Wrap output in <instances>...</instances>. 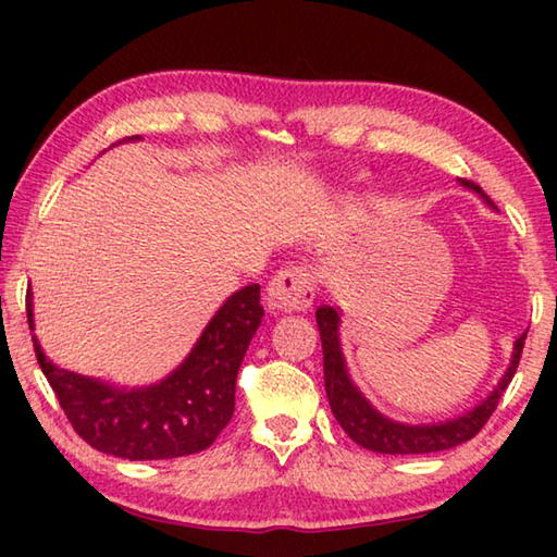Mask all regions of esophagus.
I'll return each instance as SVG.
<instances>
[{
    "label": "esophagus",
    "instance_id": "esophagus-1",
    "mask_svg": "<svg viewBox=\"0 0 557 557\" xmlns=\"http://www.w3.org/2000/svg\"><path fill=\"white\" fill-rule=\"evenodd\" d=\"M317 295V275L307 265H287L272 277L268 287V307L275 312H305Z\"/></svg>",
    "mask_w": 557,
    "mask_h": 557
}]
</instances>
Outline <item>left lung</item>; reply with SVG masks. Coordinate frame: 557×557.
Returning a JSON list of instances; mask_svg holds the SVG:
<instances>
[{
  "label": "left lung",
  "instance_id": "obj_1",
  "mask_svg": "<svg viewBox=\"0 0 557 557\" xmlns=\"http://www.w3.org/2000/svg\"><path fill=\"white\" fill-rule=\"evenodd\" d=\"M459 184L482 196V199L494 206V201L484 194L482 186H476L469 178H459ZM338 312L334 307L322 305L317 309V324L319 336H322V351H324V385H326V398L332 405L334 418L344 432L351 437L356 445H361L371 451H381V455H428V451H442L449 447H457L461 442H467L476 435L479 430L486 425V420L492 418L496 410L498 398L511 383L513 373L521 361L525 334L516 338L511 363H508L502 381L496 383V388L486 395L484 400H479L474 408L457 414V418L437 422V425H403L385 418L373 405L363 398L361 391L356 388L354 381L348 379L346 361L342 354V344H338Z\"/></svg>",
  "mask_w": 557,
  "mask_h": 557
}]
</instances>
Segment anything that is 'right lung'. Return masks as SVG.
Segmentation results:
<instances>
[{
  "label": "right lung",
  "instance_id": "1",
  "mask_svg": "<svg viewBox=\"0 0 557 557\" xmlns=\"http://www.w3.org/2000/svg\"><path fill=\"white\" fill-rule=\"evenodd\" d=\"M262 314L260 285L233 292L176 371L132 391L59 369L32 338L65 418L90 447L129 461L174 459L211 447L231 422L235 379ZM26 317L34 329L32 289Z\"/></svg>",
  "mask_w": 557,
  "mask_h": 557
}]
</instances>
